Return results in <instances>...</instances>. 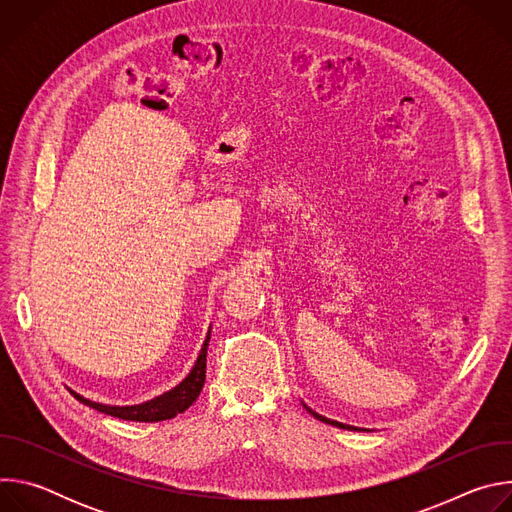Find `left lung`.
Listing matches in <instances>:
<instances>
[{
    "label": "left lung",
    "instance_id": "obj_1",
    "mask_svg": "<svg viewBox=\"0 0 512 512\" xmlns=\"http://www.w3.org/2000/svg\"><path fill=\"white\" fill-rule=\"evenodd\" d=\"M302 405L306 407V411L310 413V415H314L318 421H322V423H328V425H336V427H340V429H348V431H369V429H362V427H354V425H348V423H342V421H334V419H328V417H324V415H320V413H316L314 409H310L304 401H302Z\"/></svg>",
    "mask_w": 512,
    "mask_h": 512
}]
</instances>
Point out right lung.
I'll return each mask as SVG.
<instances>
[{"mask_svg":"<svg viewBox=\"0 0 512 512\" xmlns=\"http://www.w3.org/2000/svg\"><path fill=\"white\" fill-rule=\"evenodd\" d=\"M210 330H212V326L206 332V338L202 342V348L198 352V358L194 362V367L190 369V373L176 387H172L170 391H166V393H162V395H158L150 401H143V403H137V405H107V403L91 401V399L83 397L81 393L72 391L70 387H68V391H70L72 397L81 401L83 405H87L91 409H97V411H101L105 415H111V417H119V419H127V421H148V423L172 419L178 413H184L198 399V395L204 387L206 350H208V342H210Z\"/></svg>","mask_w":512,"mask_h":512,"instance_id":"obj_1","label":"right lung"}]
</instances>
